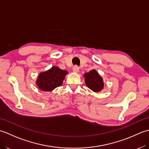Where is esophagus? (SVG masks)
Returning <instances> with one entry per match:
<instances>
[{
	"instance_id": "obj_1",
	"label": "esophagus",
	"mask_w": 149,
	"mask_h": 149,
	"mask_svg": "<svg viewBox=\"0 0 149 149\" xmlns=\"http://www.w3.org/2000/svg\"><path fill=\"white\" fill-rule=\"evenodd\" d=\"M79 71V66L75 65L74 66V67H73V72H74L75 73H77Z\"/></svg>"
}]
</instances>
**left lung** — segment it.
<instances>
[{"mask_svg": "<svg viewBox=\"0 0 149 149\" xmlns=\"http://www.w3.org/2000/svg\"><path fill=\"white\" fill-rule=\"evenodd\" d=\"M85 83L86 86L95 92H98L102 90L104 83L101 77L95 70H92L84 74Z\"/></svg>", "mask_w": 149, "mask_h": 149, "instance_id": "1", "label": "left lung"}]
</instances>
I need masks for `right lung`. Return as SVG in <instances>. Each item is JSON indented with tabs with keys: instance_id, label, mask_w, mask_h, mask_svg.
I'll return each mask as SVG.
<instances>
[{
	"instance_id": "add662e5",
	"label": "right lung",
	"mask_w": 149,
	"mask_h": 149,
	"mask_svg": "<svg viewBox=\"0 0 149 149\" xmlns=\"http://www.w3.org/2000/svg\"><path fill=\"white\" fill-rule=\"evenodd\" d=\"M67 71L53 66L48 71L40 73L36 81V84L40 90L50 91L61 86Z\"/></svg>"
}]
</instances>
